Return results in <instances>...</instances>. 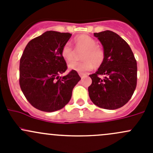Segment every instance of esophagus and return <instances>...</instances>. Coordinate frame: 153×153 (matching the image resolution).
<instances>
[{
	"label": "esophagus",
	"instance_id": "obj_1",
	"mask_svg": "<svg viewBox=\"0 0 153 153\" xmlns=\"http://www.w3.org/2000/svg\"><path fill=\"white\" fill-rule=\"evenodd\" d=\"M79 75H80V77H81V78H84V77H86V74H84V73H79Z\"/></svg>",
	"mask_w": 153,
	"mask_h": 153
}]
</instances>
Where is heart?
Listing matches in <instances>:
<instances>
[{"mask_svg":"<svg viewBox=\"0 0 153 153\" xmlns=\"http://www.w3.org/2000/svg\"><path fill=\"white\" fill-rule=\"evenodd\" d=\"M75 49L78 51H84L82 54L83 60L78 62L74 61L69 64V68L72 70L84 73L90 71L95 67H98L103 64L105 58V51L102 47L97 44V41L93 38L88 35H80L74 40ZM75 50L69 43H67L61 49L63 58L70 62L75 58Z\"/></svg>","mask_w":153,"mask_h":153,"instance_id":"heart-1","label":"heart"}]
</instances>
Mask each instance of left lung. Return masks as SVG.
<instances>
[{
	"mask_svg": "<svg viewBox=\"0 0 153 153\" xmlns=\"http://www.w3.org/2000/svg\"><path fill=\"white\" fill-rule=\"evenodd\" d=\"M94 35L102 44L105 58L98 71L89 75V98L103 109H118L129 101L136 88V60L129 44L115 32L106 30Z\"/></svg>",
	"mask_w": 153,
	"mask_h": 153,
	"instance_id": "obj_1",
	"label": "left lung"
}]
</instances>
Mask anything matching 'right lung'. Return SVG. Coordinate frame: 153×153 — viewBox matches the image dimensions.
<instances>
[{
  "label": "right lung",
  "mask_w": 153,
  "mask_h": 153,
  "mask_svg": "<svg viewBox=\"0 0 153 153\" xmlns=\"http://www.w3.org/2000/svg\"><path fill=\"white\" fill-rule=\"evenodd\" d=\"M71 35L68 32L47 31L31 40L21 55L20 86L31 105L39 110L50 112L62 109L81 80L75 70L59 77L67 69L61 49Z\"/></svg>",
  "instance_id": "add662e5"
}]
</instances>
